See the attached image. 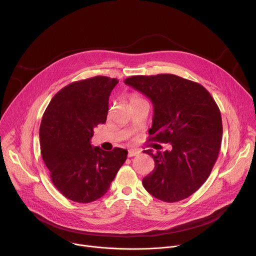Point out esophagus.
<instances>
[{"instance_id":"1","label":"esophagus","mask_w":256,"mask_h":256,"mask_svg":"<svg viewBox=\"0 0 256 256\" xmlns=\"http://www.w3.org/2000/svg\"><path fill=\"white\" fill-rule=\"evenodd\" d=\"M138 154H140V152H138V151H134V150H130V151H128V156L130 158V157L136 156V155H138Z\"/></svg>"}]
</instances>
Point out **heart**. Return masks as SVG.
<instances>
[{"mask_svg": "<svg viewBox=\"0 0 256 256\" xmlns=\"http://www.w3.org/2000/svg\"><path fill=\"white\" fill-rule=\"evenodd\" d=\"M140 99L138 96H132V101H134V100H138Z\"/></svg>", "mask_w": 256, "mask_h": 256, "instance_id": "b5f03b06", "label": "heart"}]
</instances>
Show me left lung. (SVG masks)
Listing matches in <instances>:
<instances>
[{
  "instance_id": "obj_1",
  "label": "left lung",
  "mask_w": 256,
  "mask_h": 256,
  "mask_svg": "<svg viewBox=\"0 0 256 256\" xmlns=\"http://www.w3.org/2000/svg\"><path fill=\"white\" fill-rule=\"evenodd\" d=\"M124 83L153 103L149 140L172 146L163 153L144 151L155 162L142 179L144 190L166 202L188 198L204 184L216 161L223 134L220 109L204 86L176 75L132 76Z\"/></svg>"
}]
</instances>
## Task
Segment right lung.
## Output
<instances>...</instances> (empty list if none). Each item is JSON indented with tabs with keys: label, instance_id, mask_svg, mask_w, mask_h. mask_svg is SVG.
<instances>
[{
	"label": "right lung",
	"instance_id": "right-lung-1",
	"mask_svg": "<svg viewBox=\"0 0 256 256\" xmlns=\"http://www.w3.org/2000/svg\"><path fill=\"white\" fill-rule=\"evenodd\" d=\"M118 79L97 76L70 83L52 99L40 128L42 156L56 190L81 204L103 196L126 160L128 150L92 147L94 128L106 122Z\"/></svg>",
	"mask_w": 256,
	"mask_h": 256
}]
</instances>
